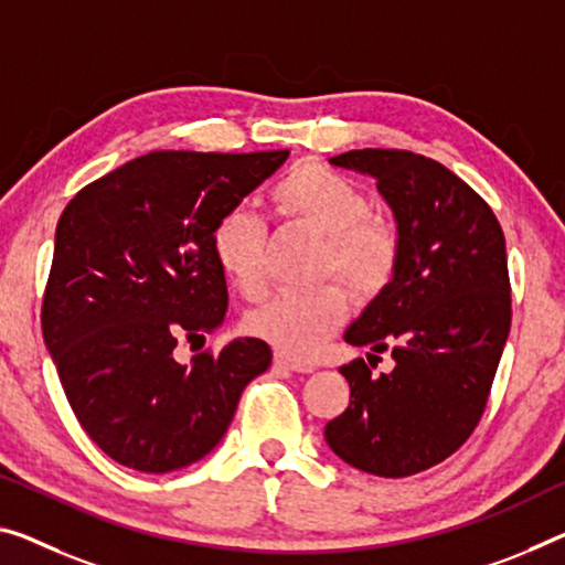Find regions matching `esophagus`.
Returning a JSON list of instances; mask_svg holds the SVG:
<instances>
[{"instance_id": "1", "label": "esophagus", "mask_w": 565, "mask_h": 565, "mask_svg": "<svg viewBox=\"0 0 565 565\" xmlns=\"http://www.w3.org/2000/svg\"><path fill=\"white\" fill-rule=\"evenodd\" d=\"M275 366L288 369V371H295V373H312V371H316V366H312V363L295 361V359H290V355H282V353H275Z\"/></svg>"}]
</instances>
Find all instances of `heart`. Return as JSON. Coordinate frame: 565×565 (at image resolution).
<instances>
[{"instance_id": "obj_1", "label": "heart", "mask_w": 565, "mask_h": 565, "mask_svg": "<svg viewBox=\"0 0 565 565\" xmlns=\"http://www.w3.org/2000/svg\"><path fill=\"white\" fill-rule=\"evenodd\" d=\"M275 214L285 224L323 237L320 277H341L359 300H371L394 280L402 239L392 222L373 216L366 192L349 177L318 161H300L285 171L270 192ZM214 257L245 298L265 290L267 227L249 210H230L214 227ZM349 298L328 282L302 292H280L249 312V333L277 351L308 359L345 318Z\"/></svg>"}]
</instances>
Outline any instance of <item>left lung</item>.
I'll return each instance as SVG.
<instances>
[{
	"mask_svg": "<svg viewBox=\"0 0 565 565\" xmlns=\"http://www.w3.org/2000/svg\"><path fill=\"white\" fill-rule=\"evenodd\" d=\"M331 163L376 179L402 255L343 335L369 345V359L388 351L394 369L341 366L351 402L326 424V441L355 470L409 477L457 452L488 404L510 333L505 234L488 202L427 156L361 149Z\"/></svg>",
	"mask_w": 565,
	"mask_h": 565,
	"instance_id": "8db88e82",
	"label": "left lung"
}]
</instances>
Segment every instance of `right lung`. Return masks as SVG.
<instances>
[{
	"mask_svg": "<svg viewBox=\"0 0 565 565\" xmlns=\"http://www.w3.org/2000/svg\"><path fill=\"white\" fill-rule=\"evenodd\" d=\"M288 156L151 151L81 189L60 216L42 338L77 422L118 465L161 475L210 455L273 363L259 338L189 366L173 349L224 323L214 227Z\"/></svg>",
	"mask_w": 565,
	"mask_h": 565,
	"instance_id": "right-lung-1",
	"label": "right lung"
}]
</instances>
